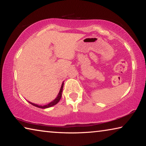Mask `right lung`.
<instances>
[{
  "instance_id": "add662e5",
  "label": "right lung",
  "mask_w": 146,
  "mask_h": 146,
  "mask_svg": "<svg viewBox=\"0 0 146 146\" xmlns=\"http://www.w3.org/2000/svg\"><path fill=\"white\" fill-rule=\"evenodd\" d=\"M63 87H64V82H62V84L60 90V91H59V93L58 94L57 97L55 98V100H53V101H51V102H49V104H48L44 105V106H39L38 104H36L32 103L31 102H29V103L31 104H32V105L34 106H35V107H37V108H42V109H46V108H48L52 107V106L56 105V104H57L59 102V101H60V98L62 97V94Z\"/></svg>"
}]
</instances>
